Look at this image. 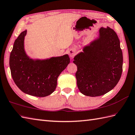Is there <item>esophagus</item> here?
Segmentation results:
<instances>
[{
    "label": "esophagus",
    "instance_id": "34e87169",
    "mask_svg": "<svg viewBox=\"0 0 135 135\" xmlns=\"http://www.w3.org/2000/svg\"><path fill=\"white\" fill-rule=\"evenodd\" d=\"M75 53H75V51L74 49H71L68 52V55L70 56V57L71 58L74 57V56L75 55Z\"/></svg>",
    "mask_w": 135,
    "mask_h": 135
}]
</instances>
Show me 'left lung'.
<instances>
[{
    "instance_id": "left-lung-1",
    "label": "left lung",
    "mask_w": 135,
    "mask_h": 135,
    "mask_svg": "<svg viewBox=\"0 0 135 135\" xmlns=\"http://www.w3.org/2000/svg\"><path fill=\"white\" fill-rule=\"evenodd\" d=\"M98 37L75 56L77 86L90 97L105 94L117 85L123 71V57L116 33L109 27H101Z\"/></svg>"
}]
</instances>
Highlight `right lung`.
<instances>
[{"mask_svg":"<svg viewBox=\"0 0 135 135\" xmlns=\"http://www.w3.org/2000/svg\"><path fill=\"white\" fill-rule=\"evenodd\" d=\"M22 32L14 43L10 56L12 79L22 91L32 96L44 97L51 95L57 86L61 72L70 63L67 54L45 59H32L25 50V37Z\"/></svg>","mask_w":135,"mask_h":135,"instance_id":"1","label":"right lung"}]
</instances>
